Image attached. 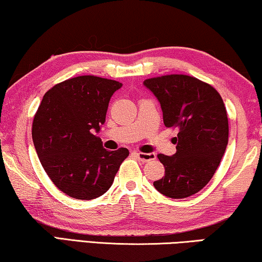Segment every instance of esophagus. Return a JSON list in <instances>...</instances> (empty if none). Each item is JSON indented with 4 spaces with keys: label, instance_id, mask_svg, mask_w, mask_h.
<instances>
[{
    "label": "esophagus",
    "instance_id": "34e87169",
    "mask_svg": "<svg viewBox=\"0 0 262 262\" xmlns=\"http://www.w3.org/2000/svg\"><path fill=\"white\" fill-rule=\"evenodd\" d=\"M136 157L139 160H142L144 163L151 162V160L156 159V155L155 154H144V152H136Z\"/></svg>",
    "mask_w": 262,
    "mask_h": 262
}]
</instances>
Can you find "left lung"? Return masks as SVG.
Masks as SVG:
<instances>
[{"label": "left lung", "mask_w": 262, "mask_h": 262, "mask_svg": "<svg viewBox=\"0 0 262 262\" xmlns=\"http://www.w3.org/2000/svg\"><path fill=\"white\" fill-rule=\"evenodd\" d=\"M159 100L166 127L178 128L173 156L159 154L165 176L154 186L162 194L183 199L195 194L212 179L228 143V119L214 88L187 75L144 80Z\"/></svg>", "instance_id": "obj_1"}]
</instances>
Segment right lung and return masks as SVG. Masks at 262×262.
<instances>
[{"label":"right lung","instance_id":"obj_1","mask_svg":"<svg viewBox=\"0 0 262 262\" xmlns=\"http://www.w3.org/2000/svg\"><path fill=\"white\" fill-rule=\"evenodd\" d=\"M117 80L78 76L46 92L33 122V140L44 171L71 198L91 200L114 183L128 150L107 151L95 135L105 123Z\"/></svg>","mask_w":262,"mask_h":262}]
</instances>
